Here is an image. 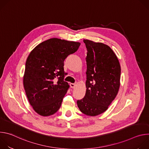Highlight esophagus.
I'll list each match as a JSON object with an SVG mask.
<instances>
[{
	"label": "esophagus",
	"instance_id": "1",
	"mask_svg": "<svg viewBox=\"0 0 149 149\" xmlns=\"http://www.w3.org/2000/svg\"><path fill=\"white\" fill-rule=\"evenodd\" d=\"M76 86V85H75V84H73V83H71L70 84V87H71V88H74Z\"/></svg>",
	"mask_w": 149,
	"mask_h": 149
}]
</instances>
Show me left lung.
Listing matches in <instances>:
<instances>
[{
  "label": "left lung",
  "instance_id": "obj_1",
  "mask_svg": "<svg viewBox=\"0 0 149 149\" xmlns=\"http://www.w3.org/2000/svg\"><path fill=\"white\" fill-rule=\"evenodd\" d=\"M83 41L87 50V90L77 105L84 114L96 116L107 110L116 98L120 85L121 67L110 47L88 39Z\"/></svg>",
  "mask_w": 149,
  "mask_h": 149
}]
</instances>
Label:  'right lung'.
Listing matches in <instances>:
<instances>
[{
  "label": "right lung",
  "instance_id": "right-lung-1",
  "mask_svg": "<svg viewBox=\"0 0 149 149\" xmlns=\"http://www.w3.org/2000/svg\"><path fill=\"white\" fill-rule=\"evenodd\" d=\"M79 42L51 38L37 45L26 62L24 86L33 109L42 116L55 114L70 86L64 79V60Z\"/></svg>",
  "mask_w": 149,
  "mask_h": 149
}]
</instances>
